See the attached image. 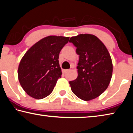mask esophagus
Returning a JSON list of instances; mask_svg holds the SVG:
<instances>
[{"label": "esophagus", "instance_id": "1", "mask_svg": "<svg viewBox=\"0 0 133 133\" xmlns=\"http://www.w3.org/2000/svg\"><path fill=\"white\" fill-rule=\"evenodd\" d=\"M70 70V69H67V70H63V73H67V72H69Z\"/></svg>", "mask_w": 133, "mask_h": 133}]
</instances>
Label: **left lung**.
<instances>
[{
	"label": "left lung",
	"instance_id": "obj_1",
	"mask_svg": "<svg viewBox=\"0 0 133 133\" xmlns=\"http://www.w3.org/2000/svg\"><path fill=\"white\" fill-rule=\"evenodd\" d=\"M69 42L79 56L78 76L69 82L71 91L84 101L97 97L107 89L111 78L112 64L109 51L93 35L80 34L71 37Z\"/></svg>",
	"mask_w": 133,
	"mask_h": 133
}]
</instances>
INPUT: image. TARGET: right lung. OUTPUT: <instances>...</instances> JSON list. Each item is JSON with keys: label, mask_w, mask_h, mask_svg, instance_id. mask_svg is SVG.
Wrapping results in <instances>:
<instances>
[{"label": "right lung", "mask_w": 133, "mask_h": 133, "mask_svg": "<svg viewBox=\"0 0 133 133\" xmlns=\"http://www.w3.org/2000/svg\"><path fill=\"white\" fill-rule=\"evenodd\" d=\"M69 40V37L50 36L37 42L25 53L18 68V78L28 95L42 99L53 91L62 75L58 56Z\"/></svg>", "instance_id": "obj_1"}]
</instances>
